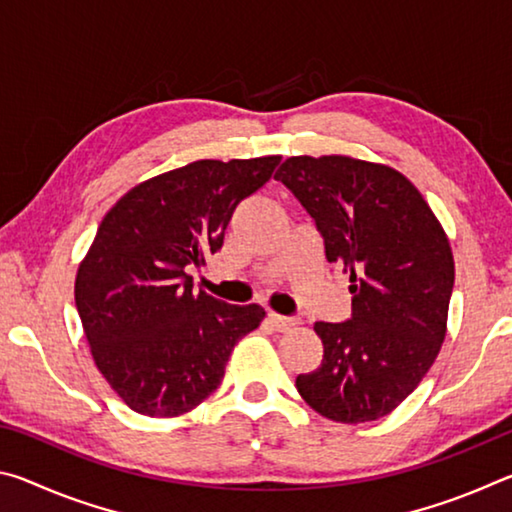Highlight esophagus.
<instances>
[{"instance_id": "1", "label": "esophagus", "mask_w": 512, "mask_h": 512, "mask_svg": "<svg viewBox=\"0 0 512 512\" xmlns=\"http://www.w3.org/2000/svg\"><path fill=\"white\" fill-rule=\"evenodd\" d=\"M266 323L271 325L275 332H289V329L296 325V320L287 318V316H277V314H273V311H271V314L266 316Z\"/></svg>"}]
</instances>
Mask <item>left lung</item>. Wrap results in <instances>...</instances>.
<instances>
[{
  "label": "left lung",
  "instance_id": "obj_1",
  "mask_svg": "<svg viewBox=\"0 0 512 512\" xmlns=\"http://www.w3.org/2000/svg\"><path fill=\"white\" fill-rule=\"evenodd\" d=\"M284 183L316 221L329 264L350 273L352 316L316 323L323 361L296 388L329 420H379L427 375L445 341L454 257L422 194L400 171L348 155L282 162Z\"/></svg>",
  "mask_w": 512,
  "mask_h": 512
}]
</instances>
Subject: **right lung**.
<instances>
[{"mask_svg":"<svg viewBox=\"0 0 512 512\" xmlns=\"http://www.w3.org/2000/svg\"><path fill=\"white\" fill-rule=\"evenodd\" d=\"M280 160H198L133 187L103 216L74 298L94 363L135 413L192 411L219 388L237 341L262 323L259 305L194 293L187 266L221 250L232 212Z\"/></svg>","mask_w":512,"mask_h":512,"instance_id":"1","label":"right lung"}]
</instances>
